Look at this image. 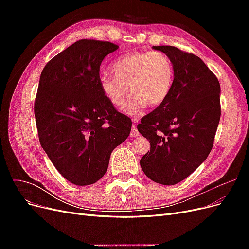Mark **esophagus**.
<instances>
[{
    "label": "esophagus",
    "mask_w": 249,
    "mask_h": 249,
    "mask_svg": "<svg viewBox=\"0 0 249 249\" xmlns=\"http://www.w3.org/2000/svg\"><path fill=\"white\" fill-rule=\"evenodd\" d=\"M131 136H132V137H137V136H139V132H138V130H137L136 125H133V126H132Z\"/></svg>",
    "instance_id": "esophagus-1"
}]
</instances>
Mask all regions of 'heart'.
I'll return each mask as SVG.
<instances>
[{
	"label": "heart",
	"mask_w": 249,
	"mask_h": 249,
	"mask_svg": "<svg viewBox=\"0 0 249 249\" xmlns=\"http://www.w3.org/2000/svg\"><path fill=\"white\" fill-rule=\"evenodd\" d=\"M114 76L103 74L100 87L104 96L115 107H123L129 116H138L145 107H158L170 93L175 70L170 59L164 53L132 52L119 57L112 64Z\"/></svg>",
	"instance_id": "heart-1"
}]
</instances>
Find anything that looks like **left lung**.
I'll use <instances>...</instances> for the list:
<instances>
[{"instance_id":"1","label":"left lung","mask_w":249,"mask_h":249,"mask_svg":"<svg viewBox=\"0 0 249 249\" xmlns=\"http://www.w3.org/2000/svg\"><path fill=\"white\" fill-rule=\"evenodd\" d=\"M170 59L175 79L163 104L141 119L150 150L141 158L145 176L176 185L207 159L220 120V84L202 60L171 46L153 47Z\"/></svg>"}]
</instances>
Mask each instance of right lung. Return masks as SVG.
Masks as SVG:
<instances>
[{
    "mask_svg": "<svg viewBox=\"0 0 249 249\" xmlns=\"http://www.w3.org/2000/svg\"><path fill=\"white\" fill-rule=\"evenodd\" d=\"M118 49L109 41L81 39L41 71L34 104L40 144L63 178L78 186L106 173L112 150L129 137L132 122L104 96L100 66Z\"/></svg>",
    "mask_w": 249,
    "mask_h": 249,
    "instance_id": "obj_1",
    "label": "right lung"
}]
</instances>
